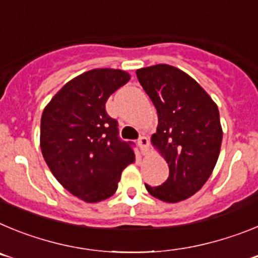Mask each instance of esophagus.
<instances>
[{
	"mask_svg": "<svg viewBox=\"0 0 258 258\" xmlns=\"http://www.w3.org/2000/svg\"><path fill=\"white\" fill-rule=\"evenodd\" d=\"M149 138L145 136L140 137V140H138V146L141 147V150L143 151V154H147V150H149Z\"/></svg>",
	"mask_w": 258,
	"mask_h": 258,
	"instance_id": "obj_1",
	"label": "esophagus"
}]
</instances>
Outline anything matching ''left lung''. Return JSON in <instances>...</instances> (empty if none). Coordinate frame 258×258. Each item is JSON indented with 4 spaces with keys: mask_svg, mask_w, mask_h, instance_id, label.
Here are the masks:
<instances>
[{
    "mask_svg": "<svg viewBox=\"0 0 258 258\" xmlns=\"http://www.w3.org/2000/svg\"><path fill=\"white\" fill-rule=\"evenodd\" d=\"M137 77L157 111L151 142L169 166L161 186H145L163 202H182L204 186L217 163L222 142L218 107L192 77L173 66L141 68Z\"/></svg>",
    "mask_w": 258,
    "mask_h": 258,
    "instance_id": "1",
    "label": "left lung"
}]
</instances>
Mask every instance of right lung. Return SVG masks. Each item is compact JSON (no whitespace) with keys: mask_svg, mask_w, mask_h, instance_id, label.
Here are the masks:
<instances>
[{"mask_svg":"<svg viewBox=\"0 0 258 258\" xmlns=\"http://www.w3.org/2000/svg\"><path fill=\"white\" fill-rule=\"evenodd\" d=\"M129 80L121 70L88 71L68 81L42 112L45 161L59 183L86 203L112 197L122 170L136 160L133 143L118 138L117 121L106 112L109 95Z\"/></svg>","mask_w":258,"mask_h":258,"instance_id":"right-lung-1","label":"right lung"}]
</instances>
